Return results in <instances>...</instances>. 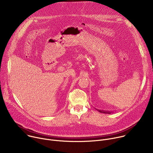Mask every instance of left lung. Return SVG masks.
Segmentation results:
<instances>
[{"label": "left lung", "instance_id": "8db88e82", "mask_svg": "<svg viewBox=\"0 0 153 153\" xmlns=\"http://www.w3.org/2000/svg\"><path fill=\"white\" fill-rule=\"evenodd\" d=\"M97 111H98L99 113H104V114H111L110 112H106V111H101V110H97Z\"/></svg>", "mask_w": 153, "mask_h": 153}]
</instances>
